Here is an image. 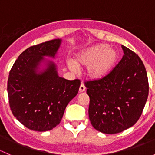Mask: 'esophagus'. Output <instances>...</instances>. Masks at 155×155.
Wrapping results in <instances>:
<instances>
[{
    "label": "esophagus",
    "instance_id": "esophagus-1",
    "mask_svg": "<svg viewBox=\"0 0 155 155\" xmlns=\"http://www.w3.org/2000/svg\"><path fill=\"white\" fill-rule=\"evenodd\" d=\"M85 91V85H84V84L82 82L80 87H79V92H83V91Z\"/></svg>",
    "mask_w": 155,
    "mask_h": 155
}]
</instances>
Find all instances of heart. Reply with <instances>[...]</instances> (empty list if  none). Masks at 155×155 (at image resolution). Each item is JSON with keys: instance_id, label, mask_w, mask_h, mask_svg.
Wrapping results in <instances>:
<instances>
[{"instance_id": "b5f03b06", "label": "heart", "mask_w": 155, "mask_h": 155, "mask_svg": "<svg viewBox=\"0 0 155 155\" xmlns=\"http://www.w3.org/2000/svg\"><path fill=\"white\" fill-rule=\"evenodd\" d=\"M118 53L107 44H98L82 50L75 57L74 62L68 61V67L73 71L78 67H87L89 77L99 79L106 76L118 61Z\"/></svg>"}]
</instances>
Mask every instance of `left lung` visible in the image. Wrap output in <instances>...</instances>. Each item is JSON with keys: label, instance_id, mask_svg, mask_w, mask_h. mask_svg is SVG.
I'll use <instances>...</instances> for the list:
<instances>
[{"label": "left lung", "instance_id": "1", "mask_svg": "<svg viewBox=\"0 0 155 155\" xmlns=\"http://www.w3.org/2000/svg\"><path fill=\"white\" fill-rule=\"evenodd\" d=\"M124 55L113 70L97 80L85 82L90 98L88 116L94 129L115 134L137 123L148 95L146 70L134 51L121 46Z\"/></svg>", "mask_w": 155, "mask_h": 155}]
</instances>
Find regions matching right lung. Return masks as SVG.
<instances>
[{"label":"right lung","instance_id":"1","mask_svg":"<svg viewBox=\"0 0 155 155\" xmlns=\"http://www.w3.org/2000/svg\"><path fill=\"white\" fill-rule=\"evenodd\" d=\"M61 43V39H55L28 48L18 56L9 74L11 111L19 122L32 130H50L59 124L69 102L79 91V79L59 77L56 65L44 58H54ZM42 63L47 67L39 71Z\"/></svg>","mask_w":155,"mask_h":155}]
</instances>
